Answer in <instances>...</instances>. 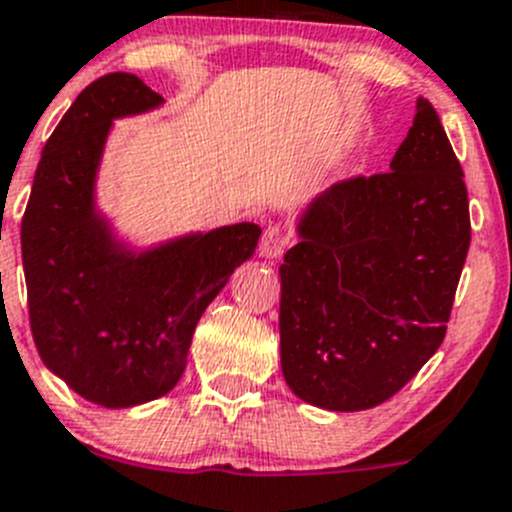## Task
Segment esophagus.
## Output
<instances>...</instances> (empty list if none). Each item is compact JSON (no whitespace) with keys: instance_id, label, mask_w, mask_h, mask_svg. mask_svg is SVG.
<instances>
[{"instance_id":"esophagus-1","label":"esophagus","mask_w":512,"mask_h":512,"mask_svg":"<svg viewBox=\"0 0 512 512\" xmlns=\"http://www.w3.org/2000/svg\"><path fill=\"white\" fill-rule=\"evenodd\" d=\"M290 232L287 227L282 225H267L265 232H262V240H260V255L262 257H280L285 252V247L290 245Z\"/></svg>"}]
</instances>
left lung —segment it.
<instances>
[{"label":"left lung","mask_w":512,"mask_h":512,"mask_svg":"<svg viewBox=\"0 0 512 512\" xmlns=\"http://www.w3.org/2000/svg\"><path fill=\"white\" fill-rule=\"evenodd\" d=\"M280 265L282 375L335 413L393 398L448 330L470 247L468 190L438 112L418 99L388 172L312 200Z\"/></svg>","instance_id":"obj_1"}]
</instances>
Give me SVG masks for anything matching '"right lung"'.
Returning <instances> with one entry per match:
<instances>
[{"mask_svg": "<svg viewBox=\"0 0 512 512\" xmlns=\"http://www.w3.org/2000/svg\"><path fill=\"white\" fill-rule=\"evenodd\" d=\"M162 104L140 77L112 72L79 92L34 172L22 217L29 325L44 365L89 403L132 408L185 372L192 335L260 240L252 222L147 252L117 242L94 210V177L112 119Z\"/></svg>", "mask_w": 512, "mask_h": 512, "instance_id": "1", "label": "right lung"}]
</instances>
